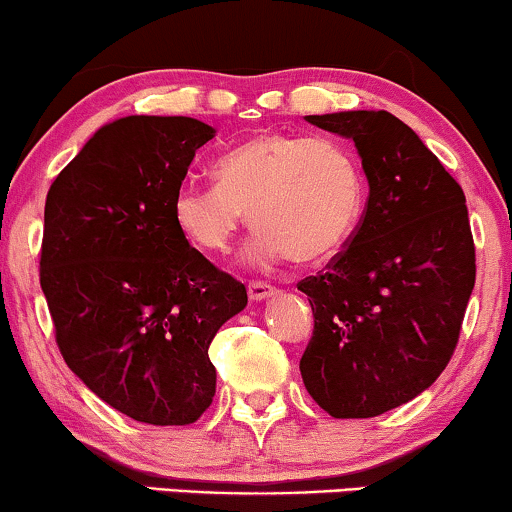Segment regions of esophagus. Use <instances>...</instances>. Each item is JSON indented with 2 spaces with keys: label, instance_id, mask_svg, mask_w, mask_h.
Instances as JSON below:
<instances>
[{
  "label": "esophagus",
  "instance_id": "34e87169",
  "mask_svg": "<svg viewBox=\"0 0 512 512\" xmlns=\"http://www.w3.org/2000/svg\"><path fill=\"white\" fill-rule=\"evenodd\" d=\"M275 293H277L275 286H270L265 282H251L249 284V298L254 300V303H261V300L275 296Z\"/></svg>",
  "mask_w": 512,
  "mask_h": 512
}]
</instances>
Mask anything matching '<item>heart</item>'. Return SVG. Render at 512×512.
<instances>
[{"instance_id":"b5f03b06","label":"heart","mask_w":512,"mask_h":512,"mask_svg":"<svg viewBox=\"0 0 512 512\" xmlns=\"http://www.w3.org/2000/svg\"><path fill=\"white\" fill-rule=\"evenodd\" d=\"M214 181L177 188L174 226L191 247L226 254L251 219L258 230L244 258L258 268L286 258L331 261L354 237L366 205L359 158L333 137L261 132L216 160Z\"/></svg>"}]
</instances>
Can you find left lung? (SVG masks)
I'll use <instances>...</instances> for the list:
<instances>
[{"mask_svg":"<svg viewBox=\"0 0 512 512\" xmlns=\"http://www.w3.org/2000/svg\"><path fill=\"white\" fill-rule=\"evenodd\" d=\"M305 121L352 139L370 193L347 247L298 284L314 314L300 375L331 417H377L429 389L457 347L475 284L466 195L389 111Z\"/></svg>","mask_w":512,"mask_h":512,"instance_id":"obj_1","label":"left lung"}]
</instances>
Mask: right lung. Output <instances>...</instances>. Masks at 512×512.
<instances>
[{"mask_svg":"<svg viewBox=\"0 0 512 512\" xmlns=\"http://www.w3.org/2000/svg\"><path fill=\"white\" fill-rule=\"evenodd\" d=\"M212 125L125 116L102 125L46 195L41 291L72 373L153 426L193 424L216 391L207 349L247 289L174 226L172 200Z\"/></svg>","mask_w":512,"mask_h":512,"instance_id":"add662e5","label":"right lung"}]
</instances>
